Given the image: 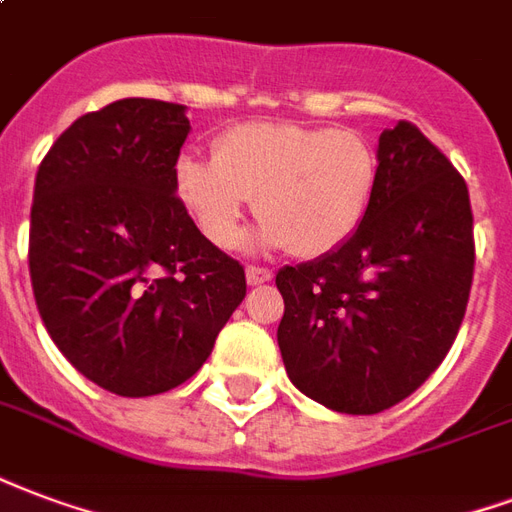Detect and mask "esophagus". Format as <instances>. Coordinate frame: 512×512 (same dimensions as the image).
Masks as SVG:
<instances>
[{
  "instance_id": "esophagus-1",
  "label": "esophagus",
  "mask_w": 512,
  "mask_h": 512,
  "mask_svg": "<svg viewBox=\"0 0 512 512\" xmlns=\"http://www.w3.org/2000/svg\"><path fill=\"white\" fill-rule=\"evenodd\" d=\"M271 279H274V274H271L268 268H260V266L246 268V282H249L252 287L266 285V282H271Z\"/></svg>"
}]
</instances>
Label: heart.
I'll return each instance as SVG.
<instances>
[{"mask_svg":"<svg viewBox=\"0 0 512 512\" xmlns=\"http://www.w3.org/2000/svg\"><path fill=\"white\" fill-rule=\"evenodd\" d=\"M176 195L211 244L233 246L249 198L260 241L320 257L361 225L377 184V157L352 130L252 121L219 135L214 162L181 157Z\"/></svg>","mask_w":512,"mask_h":512,"instance_id":"obj_1","label":"heart"}]
</instances>
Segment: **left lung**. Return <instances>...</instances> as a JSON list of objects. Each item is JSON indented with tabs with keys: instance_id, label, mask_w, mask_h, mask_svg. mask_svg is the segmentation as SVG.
<instances>
[{
	"instance_id": "left-lung-1",
	"label": "left lung",
	"mask_w": 512,
	"mask_h": 512,
	"mask_svg": "<svg viewBox=\"0 0 512 512\" xmlns=\"http://www.w3.org/2000/svg\"><path fill=\"white\" fill-rule=\"evenodd\" d=\"M372 203L342 246L285 266L276 339L309 399L374 415L429 380L467 312L475 238L467 181L423 132L380 135Z\"/></svg>"
}]
</instances>
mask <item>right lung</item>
Segmentation results:
<instances>
[{
	"mask_svg": "<svg viewBox=\"0 0 512 512\" xmlns=\"http://www.w3.org/2000/svg\"><path fill=\"white\" fill-rule=\"evenodd\" d=\"M184 105L127 97L56 138L34 179L29 274L75 369L116 396H157L206 363L244 301V266L176 195Z\"/></svg>",
	"mask_w": 512,
	"mask_h": 512,
	"instance_id": "obj_1",
	"label": "right lung"
}]
</instances>
